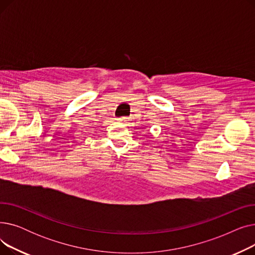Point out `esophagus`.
<instances>
[{"label":"esophagus","mask_w":255,"mask_h":255,"mask_svg":"<svg viewBox=\"0 0 255 255\" xmlns=\"http://www.w3.org/2000/svg\"><path fill=\"white\" fill-rule=\"evenodd\" d=\"M127 117H121V118H119L118 119V121L119 122H121V123H126L127 122Z\"/></svg>","instance_id":"34e87169"}]
</instances>
